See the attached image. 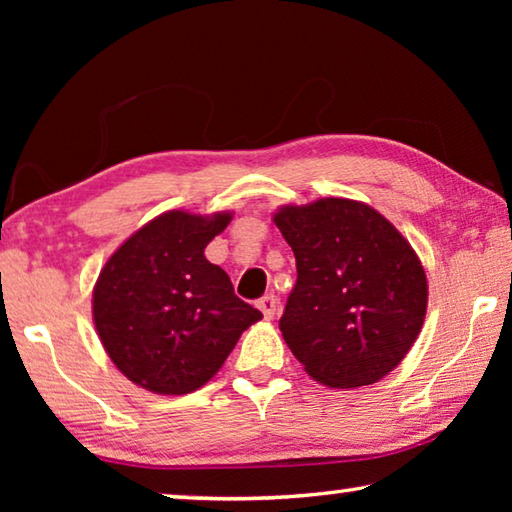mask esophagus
Wrapping results in <instances>:
<instances>
[{"instance_id":"34e87169","label":"esophagus","mask_w":512,"mask_h":512,"mask_svg":"<svg viewBox=\"0 0 512 512\" xmlns=\"http://www.w3.org/2000/svg\"><path fill=\"white\" fill-rule=\"evenodd\" d=\"M257 307L264 314V318H273L275 309H277V298L273 296V293H266V296H262V298L257 300Z\"/></svg>"}]
</instances>
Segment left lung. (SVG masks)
<instances>
[{
	"mask_svg": "<svg viewBox=\"0 0 512 512\" xmlns=\"http://www.w3.org/2000/svg\"><path fill=\"white\" fill-rule=\"evenodd\" d=\"M298 280L280 318L284 341L329 388L386 377L418 339L427 275L409 241L370 205L320 198L273 216Z\"/></svg>",
	"mask_w": 512,
	"mask_h": 512,
	"instance_id": "obj_1",
	"label": "left lung"
}]
</instances>
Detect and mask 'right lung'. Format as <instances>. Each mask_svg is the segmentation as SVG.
<instances>
[{
	"label": "right lung",
	"mask_w": 512,
	"mask_h": 512,
	"mask_svg": "<svg viewBox=\"0 0 512 512\" xmlns=\"http://www.w3.org/2000/svg\"><path fill=\"white\" fill-rule=\"evenodd\" d=\"M228 212L160 214L117 248L92 293L99 339L137 386L185 395L210 381L262 311L235 296L228 273L205 259Z\"/></svg>",
	"instance_id": "obj_1"
}]
</instances>
